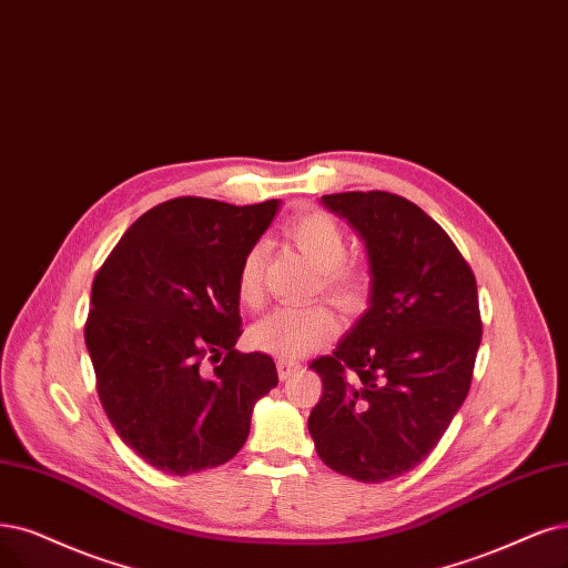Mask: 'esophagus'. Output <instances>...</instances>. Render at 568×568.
<instances>
[{
  "label": "esophagus",
  "mask_w": 568,
  "mask_h": 568,
  "mask_svg": "<svg viewBox=\"0 0 568 568\" xmlns=\"http://www.w3.org/2000/svg\"><path fill=\"white\" fill-rule=\"evenodd\" d=\"M278 376H281V382H285V379H290L292 374H295L297 369H302V365L300 363H295V361H278Z\"/></svg>",
  "instance_id": "34e87169"
}]
</instances>
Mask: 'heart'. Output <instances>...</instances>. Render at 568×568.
<instances>
[{
  "label": "heart",
  "mask_w": 568,
  "mask_h": 568,
  "mask_svg": "<svg viewBox=\"0 0 568 568\" xmlns=\"http://www.w3.org/2000/svg\"><path fill=\"white\" fill-rule=\"evenodd\" d=\"M287 236L304 255L321 268V287L342 308L365 302L367 271L346 260V234L339 222L323 210H308L287 222ZM264 243L245 250L236 273V292L243 306L257 308L264 302ZM337 316L325 304L281 306L250 327L252 348L276 355L281 361H297L337 337Z\"/></svg>",
  "instance_id": "b5f03b06"
}]
</instances>
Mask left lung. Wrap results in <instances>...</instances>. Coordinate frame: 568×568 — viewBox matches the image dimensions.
<instances>
[{"label":"left lung","mask_w":568,"mask_h":568,"mask_svg":"<svg viewBox=\"0 0 568 568\" xmlns=\"http://www.w3.org/2000/svg\"><path fill=\"white\" fill-rule=\"evenodd\" d=\"M365 243L369 306L313 361L323 397L308 433L323 464L358 481L416 468L464 405L481 342L477 283L447 231L388 192L323 196Z\"/></svg>","instance_id":"8db88e82"}]
</instances>
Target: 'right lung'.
Returning a JSON list of instances; mask_svg holds the SVG:
<instances>
[{
	"mask_svg": "<svg viewBox=\"0 0 568 568\" xmlns=\"http://www.w3.org/2000/svg\"><path fill=\"white\" fill-rule=\"evenodd\" d=\"M278 205L159 203L95 273L83 337L102 409L123 443L163 473L192 475L234 458L252 407L278 384L266 353L234 348L243 332L239 264ZM205 359L216 365L210 373Z\"/></svg>",
	"mask_w": 568,
	"mask_h": 568,
	"instance_id": "right-lung-1",
	"label": "right lung"
}]
</instances>
